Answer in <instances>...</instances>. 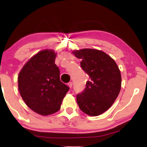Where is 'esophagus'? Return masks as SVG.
Masks as SVG:
<instances>
[{
    "mask_svg": "<svg viewBox=\"0 0 147 147\" xmlns=\"http://www.w3.org/2000/svg\"><path fill=\"white\" fill-rule=\"evenodd\" d=\"M68 86H69V87H70V88H72V82H69V83H68Z\"/></svg>",
    "mask_w": 147,
    "mask_h": 147,
    "instance_id": "34e87169",
    "label": "esophagus"
}]
</instances>
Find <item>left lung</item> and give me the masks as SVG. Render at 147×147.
<instances>
[{
	"label": "left lung",
	"instance_id": "obj_1",
	"mask_svg": "<svg viewBox=\"0 0 147 147\" xmlns=\"http://www.w3.org/2000/svg\"><path fill=\"white\" fill-rule=\"evenodd\" d=\"M81 59V66L89 75L84 92L77 95L79 109L90 116L106 111L117 99L122 77L117 63L102 50L85 48L72 52Z\"/></svg>",
	"mask_w": 147,
	"mask_h": 147
}]
</instances>
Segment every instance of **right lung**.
<instances>
[{
	"mask_svg": "<svg viewBox=\"0 0 147 147\" xmlns=\"http://www.w3.org/2000/svg\"><path fill=\"white\" fill-rule=\"evenodd\" d=\"M56 56L52 50L38 52L28 61L18 75L21 97L30 109L41 115L59 110L69 90L60 80L59 69L55 63Z\"/></svg>",
	"mask_w": 147,
	"mask_h": 147,
	"instance_id": "right-lung-1",
	"label": "right lung"
}]
</instances>
